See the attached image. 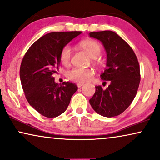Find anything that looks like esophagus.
<instances>
[{
	"label": "esophagus",
	"instance_id": "obj_1",
	"mask_svg": "<svg viewBox=\"0 0 160 160\" xmlns=\"http://www.w3.org/2000/svg\"><path fill=\"white\" fill-rule=\"evenodd\" d=\"M83 84H84V83H83V82H78L77 83V85H78V88H80V87L82 86Z\"/></svg>",
	"mask_w": 160,
	"mask_h": 160
}]
</instances>
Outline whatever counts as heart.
<instances>
[{
    "mask_svg": "<svg viewBox=\"0 0 160 160\" xmlns=\"http://www.w3.org/2000/svg\"><path fill=\"white\" fill-rule=\"evenodd\" d=\"M79 46L80 48L86 51L93 62H99L98 57L102 52V46L97 41L93 40H85L80 42ZM71 55L72 51L70 47L68 45L63 47L59 53V60L64 66H67L69 64ZM93 69L91 68L84 69L74 67L67 72V77L69 80H72L74 82H83L91 79L93 77Z\"/></svg>",
    "mask_w": 160,
    "mask_h": 160,
    "instance_id": "obj_1",
    "label": "heart"
}]
</instances>
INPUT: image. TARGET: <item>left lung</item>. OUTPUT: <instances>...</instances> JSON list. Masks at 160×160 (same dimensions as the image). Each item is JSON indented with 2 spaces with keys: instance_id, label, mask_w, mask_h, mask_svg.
Returning a JSON list of instances; mask_svg holds the SVG:
<instances>
[{
  "instance_id": "1",
  "label": "left lung",
  "mask_w": 160,
  "mask_h": 160,
  "mask_svg": "<svg viewBox=\"0 0 160 160\" xmlns=\"http://www.w3.org/2000/svg\"><path fill=\"white\" fill-rule=\"evenodd\" d=\"M90 37L99 40L107 53V68L101 78L109 81L106 89L96 85L89 100L96 112L106 118L122 114L136 97L141 80L140 66L131 47L115 32H92Z\"/></svg>"
}]
</instances>
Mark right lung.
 <instances>
[{"label": "right lung", "instance_id": "1", "mask_svg": "<svg viewBox=\"0 0 160 160\" xmlns=\"http://www.w3.org/2000/svg\"><path fill=\"white\" fill-rule=\"evenodd\" d=\"M81 32L48 33L36 40L24 56L19 72L22 88L30 105L42 116L53 118L64 113L77 91L75 83L59 85L53 75L59 68L62 48Z\"/></svg>", "mask_w": 160, "mask_h": 160}]
</instances>
